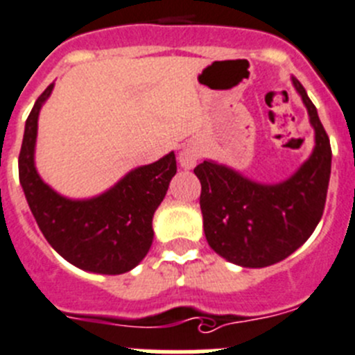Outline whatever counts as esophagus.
Listing matches in <instances>:
<instances>
[{
	"mask_svg": "<svg viewBox=\"0 0 355 355\" xmlns=\"http://www.w3.org/2000/svg\"><path fill=\"white\" fill-rule=\"evenodd\" d=\"M198 160V153L193 148H184L180 153V164L183 168H193Z\"/></svg>",
	"mask_w": 355,
	"mask_h": 355,
	"instance_id": "1",
	"label": "esophagus"
}]
</instances>
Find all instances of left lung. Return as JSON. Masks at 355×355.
<instances>
[{
    "label": "left lung",
    "instance_id": "obj_1",
    "mask_svg": "<svg viewBox=\"0 0 355 355\" xmlns=\"http://www.w3.org/2000/svg\"><path fill=\"white\" fill-rule=\"evenodd\" d=\"M315 130V148L295 175L259 184L205 160L193 168L200 180V209L209 245L228 261L263 268L282 261L306 242L322 218L331 174V144L305 89L293 78Z\"/></svg>",
    "mask_w": 355,
    "mask_h": 355
}]
</instances>
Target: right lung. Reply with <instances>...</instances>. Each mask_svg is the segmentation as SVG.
Instances as JSON below:
<instances>
[{
  "label": "right lung",
  "mask_w": 355,
  "mask_h": 355,
  "mask_svg": "<svg viewBox=\"0 0 355 355\" xmlns=\"http://www.w3.org/2000/svg\"><path fill=\"white\" fill-rule=\"evenodd\" d=\"M52 89L53 83L36 99L19 155V180L29 209L46 242L74 266L104 275L129 272L151 248L153 214L178 171L174 153L134 168L111 190L90 200L60 197L35 168L38 114Z\"/></svg>",
  "instance_id": "add662e5"
}]
</instances>
